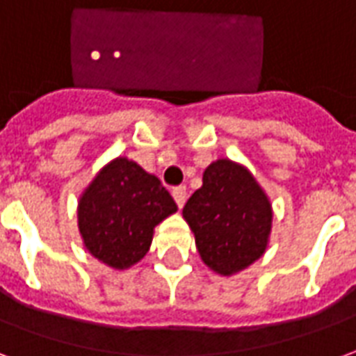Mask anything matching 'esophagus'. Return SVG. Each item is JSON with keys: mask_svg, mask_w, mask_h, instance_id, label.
<instances>
[{"mask_svg": "<svg viewBox=\"0 0 356 356\" xmlns=\"http://www.w3.org/2000/svg\"><path fill=\"white\" fill-rule=\"evenodd\" d=\"M172 197H175L176 204L181 209L186 204V199H188V189H186V186H178V188L172 189Z\"/></svg>", "mask_w": 356, "mask_h": 356, "instance_id": "1", "label": "esophagus"}]
</instances>
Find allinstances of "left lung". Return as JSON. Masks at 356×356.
Listing matches in <instances>:
<instances>
[{
    "mask_svg": "<svg viewBox=\"0 0 356 356\" xmlns=\"http://www.w3.org/2000/svg\"><path fill=\"white\" fill-rule=\"evenodd\" d=\"M199 256L222 277L245 271L266 254L273 207L254 175L237 161L220 157L203 172V186L181 210Z\"/></svg>",
    "mask_w": 356,
    "mask_h": 356,
    "instance_id": "1",
    "label": "left lung"
}]
</instances>
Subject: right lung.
Instances as JSON below:
<instances>
[{"mask_svg":"<svg viewBox=\"0 0 356 356\" xmlns=\"http://www.w3.org/2000/svg\"><path fill=\"white\" fill-rule=\"evenodd\" d=\"M176 210L157 176L129 157H115L79 195L77 227L90 256L123 271L146 256L155 227Z\"/></svg>","mask_w":356,"mask_h":356,"instance_id":"right-lung-1","label":"right lung"}]
</instances>
